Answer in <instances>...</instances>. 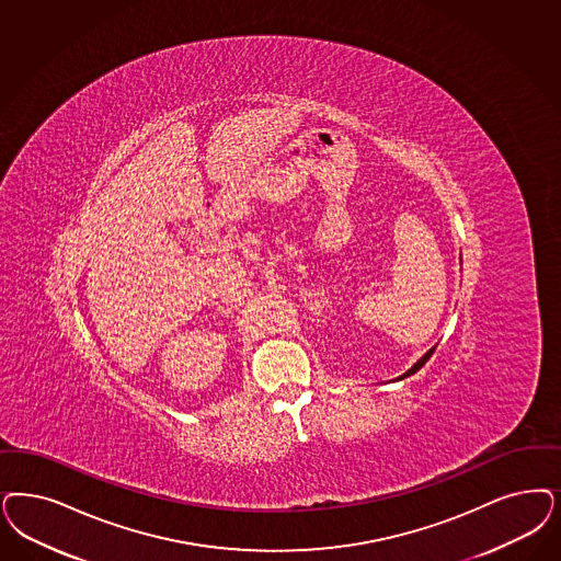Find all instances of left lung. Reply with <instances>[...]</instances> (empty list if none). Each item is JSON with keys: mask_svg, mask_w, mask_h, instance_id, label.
Returning a JSON list of instances; mask_svg holds the SVG:
<instances>
[{"mask_svg": "<svg viewBox=\"0 0 561 561\" xmlns=\"http://www.w3.org/2000/svg\"><path fill=\"white\" fill-rule=\"evenodd\" d=\"M433 352H435V346H433V348L428 350V352H426L425 356H423V358H421V360H416V363H414V365H412V368H408V370H407V373H404V375H400V377H398V379H396V381H402V379H407V377H410V375H414V373H416V370H419V368L425 367V363H426V360H428V358H431V356H433Z\"/></svg>", "mask_w": 561, "mask_h": 561, "instance_id": "1", "label": "left lung"}]
</instances>
